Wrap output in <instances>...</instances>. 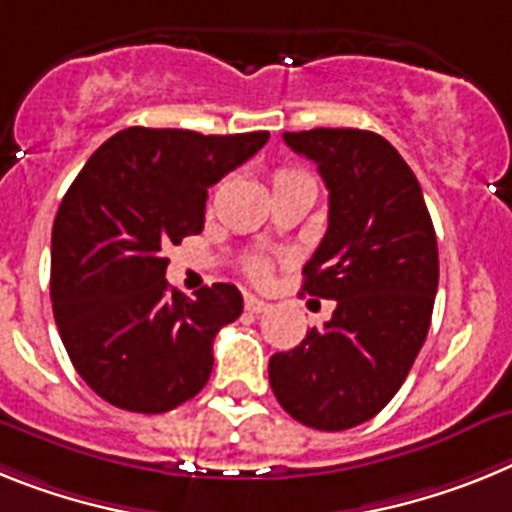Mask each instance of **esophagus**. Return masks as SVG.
I'll list each match as a JSON object with an SVG mask.
<instances>
[{
	"label": "esophagus",
	"mask_w": 512,
	"mask_h": 512,
	"mask_svg": "<svg viewBox=\"0 0 512 512\" xmlns=\"http://www.w3.org/2000/svg\"><path fill=\"white\" fill-rule=\"evenodd\" d=\"M244 309L250 311V314H262V311L270 309V304L268 301L257 299V296H252V293H247V296H244Z\"/></svg>",
	"instance_id": "obj_1"
}]
</instances>
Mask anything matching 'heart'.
<instances>
[{
	"label": "heart",
	"mask_w": 512,
	"mask_h": 512,
	"mask_svg": "<svg viewBox=\"0 0 512 512\" xmlns=\"http://www.w3.org/2000/svg\"><path fill=\"white\" fill-rule=\"evenodd\" d=\"M288 177H296V172H291V170L275 172L273 182L288 180ZM247 275H250L252 281L265 283L270 278V260H265V257H252V260H247Z\"/></svg>",
	"instance_id": "heart-1"
}]
</instances>
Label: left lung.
<instances>
[{
  "mask_svg": "<svg viewBox=\"0 0 512 512\" xmlns=\"http://www.w3.org/2000/svg\"><path fill=\"white\" fill-rule=\"evenodd\" d=\"M283 141L330 190V226L304 265V293L337 306L322 330L270 358V386L301 425L348 430L391 402L428 337L438 242L415 172L384 136L311 128Z\"/></svg>",
  "mask_w": 512,
  "mask_h": 512,
  "instance_id": "1",
  "label": "left lung"
}]
</instances>
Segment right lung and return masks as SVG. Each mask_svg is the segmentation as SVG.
Masks as SVG:
<instances>
[{
  "label": "right lung",
  "mask_w": 512,
  "mask_h": 512,
  "mask_svg": "<svg viewBox=\"0 0 512 512\" xmlns=\"http://www.w3.org/2000/svg\"><path fill=\"white\" fill-rule=\"evenodd\" d=\"M268 139L133 126L66 190L51 234L53 317L77 373L113 407L159 415L206 386L213 337L242 314V293L172 291L164 252L201 234L208 188Z\"/></svg>",
  "instance_id": "right-lung-1"
}]
</instances>
